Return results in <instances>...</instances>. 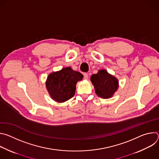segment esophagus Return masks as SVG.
I'll list each match as a JSON object with an SVG mask.
<instances>
[{
  "label": "esophagus",
  "instance_id": "obj_1",
  "mask_svg": "<svg viewBox=\"0 0 159 159\" xmlns=\"http://www.w3.org/2000/svg\"><path fill=\"white\" fill-rule=\"evenodd\" d=\"M84 79L85 80H87L88 79V74L87 73H84Z\"/></svg>",
  "mask_w": 159,
  "mask_h": 159
}]
</instances>
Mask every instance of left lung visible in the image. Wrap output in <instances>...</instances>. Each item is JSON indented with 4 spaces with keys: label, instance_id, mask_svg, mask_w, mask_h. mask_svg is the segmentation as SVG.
Returning a JSON list of instances; mask_svg holds the SVG:
<instances>
[{
    "label": "left lung",
    "instance_id": "obj_1",
    "mask_svg": "<svg viewBox=\"0 0 159 159\" xmlns=\"http://www.w3.org/2000/svg\"><path fill=\"white\" fill-rule=\"evenodd\" d=\"M98 96L107 99L113 95L118 88L117 79L107 73L105 70H101L96 74L90 77Z\"/></svg>",
    "mask_w": 159,
    "mask_h": 159
}]
</instances>
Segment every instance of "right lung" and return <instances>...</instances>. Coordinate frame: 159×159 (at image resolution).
<instances>
[{
	"label": "right lung",
	"instance_id": "add662e5",
	"mask_svg": "<svg viewBox=\"0 0 159 159\" xmlns=\"http://www.w3.org/2000/svg\"><path fill=\"white\" fill-rule=\"evenodd\" d=\"M82 78L80 73L73 70L70 67L63 68L48 75L46 86L53 100L63 102L74 96L77 82Z\"/></svg>",
	"mask_w": 159,
	"mask_h": 159
}]
</instances>
